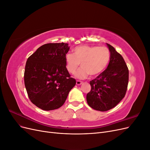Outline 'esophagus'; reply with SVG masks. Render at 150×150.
I'll use <instances>...</instances> for the list:
<instances>
[{
    "label": "esophagus",
    "instance_id": "34e87169",
    "mask_svg": "<svg viewBox=\"0 0 150 150\" xmlns=\"http://www.w3.org/2000/svg\"><path fill=\"white\" fill-rule=\"evenodd\" d=\"M82 83H83L81 82V81H76V85H78V86H80Z\"/></svg>",
    "mask_w": 150,
    "mask_h": 150
}]
</instances>
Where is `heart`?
<instances>
[{
    "label": "heart",
    "instance_id": "heart-1",
    "mask_svg": "<svg viewBox=\"0 0 150 150\" xmlns=\"http://www.w3.org/2000/svg\"><path fill=\"white\" fill-rule=\"evenodd\" d=\"M73 54L67 53L65 62L68 72L74 74L79 66L82 67L76 72V78L84 79L90 75L96 77L106 69L110 61L111 54L108 47L81 45L72 50Z\"/></svg>",
    "mask_w": 150,
    "mask_h": 150
}]
</instances>
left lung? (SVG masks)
<instances>
[{"mask_svg": "<svg viewBox=\"0 0 150 150\" xmlns=\"http://www.w3.org/2000/svg\"><path fill=\"white\" fill-rule=\"evenodd\" d=\"M111 54L106 69L90 81L91 91L87 94L88 105L97 111H106L115 107L125 96L129 71L123 57L106 43Z\"/></svg>", "mask_w": 150, "mask_h": 150, "instance_id": "1", "label": "left lung"}]
</instances>
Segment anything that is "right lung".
Wrapping results in <instances>:
<instances>
[{"label":"right lung","instance_id":"right-lung-1","mask_svg":"<svg viewBox=\"0 0 150 150\" xmlns=\"http://www.w3.org/2000/svg\"><path fill=\"white\" fill-rule=\"evenodd\" d=\"M66 43L42 45L26 62L24 83L30 101L44 111L56 110L65 103L76 85L67 70L64 56Z\"/></svg>","mask_w":150,"mask_h":150}]
</instances>
